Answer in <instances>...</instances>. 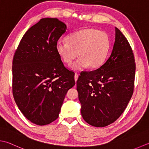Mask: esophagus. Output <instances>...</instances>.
Returning <instances> with one entry per match:
<instances>
[{
	"instance_id": "obj_1",
	"label": "esophagus",
	"mask_w": 149,
	"mask_h": 149,
	"mask_svg": "<svg viewBox=\"0 0 149 149\" xmlns=\"http://www.w3.org/2000/svg\"><path fill=\"white\" fill-rule=\"evenodd\" d=\"M78 77H79V74H77V73H75V75H74V79H75V82H76V81H77Z\"/></svg>"
}]
</instances>
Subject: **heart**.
Segmentation results:
<instances>
[{"instance_id": "heart-1", "label": "heart", "mask_w": 149, "mask_h": 149, "mask_svg": "<svg viewBox=\"0 0 149 149\" xmlns=\"http://www.w3.org/2000/svg\"><path fill=\"white\" fill-rule=\"evenodd\" d=\"M110 49L109 35L94 28L75 31L68 40L59 39L56 44V51L64 63L70 64L78 55L81 56L71 66L74 70L88 66L92 69L100 68L105 62Z\"/></svg>"}]
</instances>
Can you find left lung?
Wrapping results in <instances>:
<instances>
[{
	"mask_svg": "<svg viewBox=\"0 0 149 149\" xmlns=\"http://www.w3.org/2000/svg\"><path fill=\"white\" fill-rule=\"evenodd\" d=\"M115 29L109 59L95 70L81 73L77 81L81 115L96 127H106L118 119L134 91L136 64L132 49L121 31Z\"/></svg>",
	"mask_w": 149,
	"mask_h": 149,
	"instance_id": "8db88e82",
	"label": "left lung"
}]
</instances>
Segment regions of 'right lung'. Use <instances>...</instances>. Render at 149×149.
<instances>
[{
  "mask_svg": "<svg viewBox=\"0 0 149 149\" xmlns=\"http://www.w3.org/2000/svg\"><path fill=\"white\" fill-rule=\"evenodd\" d=\"M66 28L57 19H41L26 32L14 55V100L22 114L37 125L57 119L67 91L75 85L74 72L65 68L56 51Z\"/></svg>",
  "mask_w": 149,
  "mask_h": 149,
  "instance_id": "add662e5",
  "label": "right lung"
}]
</instances>
